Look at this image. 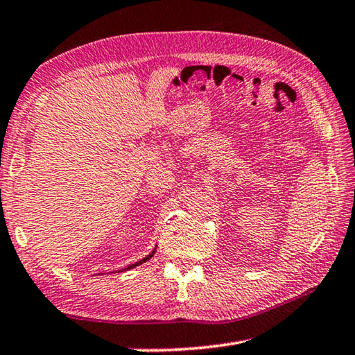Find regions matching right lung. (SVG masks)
<instances>
[{"label":"right lung","mask_w":355,"mask_h":355,"mask_svg":"<svg viewBox=\"0 0 355 355\" xmlns=\"http://www.w3.org/2000/svg\"><path fill=\"white\" fill-rule=\"evenodd\" d=\"M153 253H155V251H152V253H150L149 256H146V257H144V259H141V261H138V262H135V263H132V266H128V267H125V268H124V272H125V270H130V268H135V267H138V266H141V263H144L146 261H149V259H150V257L153 256Z\"/></svg>","instance_id":"right-lung-1"}]
</instances>
